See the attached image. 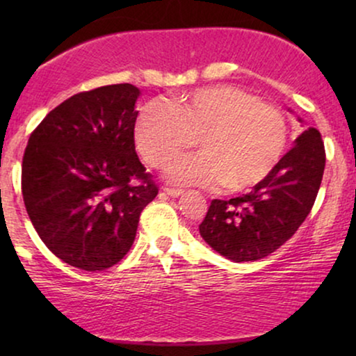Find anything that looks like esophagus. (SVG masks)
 Segmentation results:
<instances>
[{
  "instance_id": "esophagus-1",
  "label": "esophagus",
  "mask_w": 356,
  "mask_h": 356,
  "mask_svg": "<svg viewBox=\"0 0 356 356\" xmlns=\"http://www.w3.org/2000/svg\"><path fill=\"white\" fill-rule=\"evenodd\" d=\"M163 191L170 197H178V196H181V194H183V189H178V188H167V186H165Z\"/></svg>"
}]
</instances>
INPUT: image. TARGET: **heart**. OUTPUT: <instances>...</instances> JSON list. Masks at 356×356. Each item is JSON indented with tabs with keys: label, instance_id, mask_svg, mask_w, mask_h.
<instances>
[{
	"label": "heart",
	"instance_id": "heart-1",
	"mask_svg": "<svg viewBox=\"0 0 356 356\" xmlns=\"http://www.w3.org/2000/svg\"><path fill=\"white\" fill-rule=\"evenodd\" d=\"M197 143L204 152L170 165L168 179L240 191L269 177L284 155L289 129L275 105L233 86L201 87L177 99L150 102L134 139L150 167L163 168Z\"/></svg>",
	"mask_w": 356,
	"mask_h": 356
}]
</instances>
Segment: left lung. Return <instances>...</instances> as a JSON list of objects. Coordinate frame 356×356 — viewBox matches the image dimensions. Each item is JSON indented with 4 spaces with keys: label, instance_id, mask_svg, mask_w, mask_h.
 Masks as SVG:
<instances>
[{
    "label": "left lung",
    "instance_id": "left-lung-1",
    "mask_svg": "<svg viewBox=\"0 0 356 356\" xmlns=\"http://www.w3.org/2000/svg\"><path fill=\"white\" fill-rule=\"evenodd\" d=\"M325 167L319 131L306 129L269 177L230 201L213 199L199 233L235 262L257 261L289 241L308 217Z\"/></svg>",
    "mask_w": 356,
    "mask_h": 356
}]
</instances>
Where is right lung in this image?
Returning <instances> with one entry per match:
<instances>
[{
    "label": "right lung",
    "mask_w": 356,
    "mask_h": 356,
    "mask_svg": "<svg viewBox=\"0 0 356 356\" xmlns=\"http://www.w3.org/2000/svg\"><path fill=\"white\" fill-rule=\"evenodd\" d=\"M139 94L131 84L79 92L29 138L21 175L29 218L48 250L77 269L118 264L159 194L136 154Z\"/></svg>",
    "instance_id": "1"
}]
</instances>
